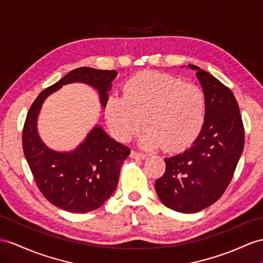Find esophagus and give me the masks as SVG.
<instances>
[{"label":"esophagus","mask_w":263,"mask_h":263,"mask_svg":"<svg viewBox=\"0 0 263 263\" xmlns=\"http://www.w3.org/2000/svg\"><path fill=\"white\" fill-rule=\"evenodd\" d=\"M131 158L132 159H140V160H144L146 158V154L144 153H140L137 151H132L131 152Z\"/></svg>","instance_id":"34e87169"}]
</instances>
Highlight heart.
<instances>
[{
  "mask_svg": "<svg viewBox=\"0 0 263 263\" xmlns=\"http://www.w3.org/2000/svg\"><path fill=\"white\" fill-rule=\"evenodd\" d=\"M124 97L106 101L105 118L113 136L129 142L143 125L139 142L146 149L182 151L205 122L206 99L201 87L162 72L145 71L124 84Z\"/></svg>",
  "mask_w": 263,
  "mask_h": 263,
  "instance_id": "obj_1",
  "label": "heart"
}]
</instances>
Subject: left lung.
<instances>
[{
    "instance_id": "obj_1",
    "label": "left lung",
    "mask_w": 263,
    "mask_h": 263,
    "mask_svg": "<svg viewBox=\"0 0 263 263\" xmlns=\"http://www.w3.org/2000/svg\"><path fill=\"white\" fill-rule=\"evenodd\" d=\"M189 67L197 71L205 94V122L191 147L164 160L165 172L156 182L161 202L181 213L199 212L220 199L245 145L243 123L231 90L199 66Z\"/></svg>"
}]
</instances>
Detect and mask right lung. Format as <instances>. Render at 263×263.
<instances>
[{
  "mask_svg": "<svg viewBox=\"0 0 263 263\" xmlns=\"http://www.w3.org/2000/svg\"><path fill=\"white\" fill-rule=\"evenodd\" d=\"M118 72L79 67L39 94L26 116L22 144L39 190L52 204L72 213L96 210L109 199L119 182L120 170L130 149L110 138L96 125L77 149L58 152L46 146L37 132L36 121L44 100L69 83H85L98 90L105 107Z\"/></svg>",
  "mask_w": 263,
  "mask_h": 263,
  "instance_id": "1",
  "label": "right lung"
}]
</instances>
